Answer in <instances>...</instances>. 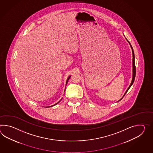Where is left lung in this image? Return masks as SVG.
Listing matches in <instances>:
<instances>
[{
	"label": "left lung",
	"mask_w": 153,
	"mask_h": 153,
	"mask_svg": "<svg viewBox=\"0 0 153 153\" xmlns=\"http://www.w3.org/2000/svg\"><path fill=\"white\" fill-rule=\"evenodd\" d=\"M128 43H129V44H130V45H131V47L132 48V54H133V77H132V82H131V85H129V87L128 88V89H127V91H126V92H125V94L123 95V97L125 96V95L126 94V93L127 92V91H128V89L130 88V87H131V85H133V82L134 81V79H135V77H136V66H135V60H134V51H133V48L132 47V45H131V44H130V43H129V41H128ZM123 97H122V98H123Z\"/></svg>",
	"instance_id": "1"
}]
</instances>
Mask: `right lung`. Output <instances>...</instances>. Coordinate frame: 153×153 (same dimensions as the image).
I'll list each match as a JSON object with an SVG mask.
<instances>
[{"label": "right lung", "instance_id": "obj_1", "mask_svg": "<svg viewBox=\"0 0 153 153\" xmlns=\"http://www.w3.org/2000/svg\"><path fill=\"white\" fill-rule=\"evenodd\" d=\"M70 77H71V76H69V77H68V79H67V82H66V83H68V79H70ZM59 102H60V101H59ZM58 103H56V104H54V105H53V106L55 105H56V104H58Z\"/></svg>", "mask_w": 153, "mask_h": 153}]
</instances>
